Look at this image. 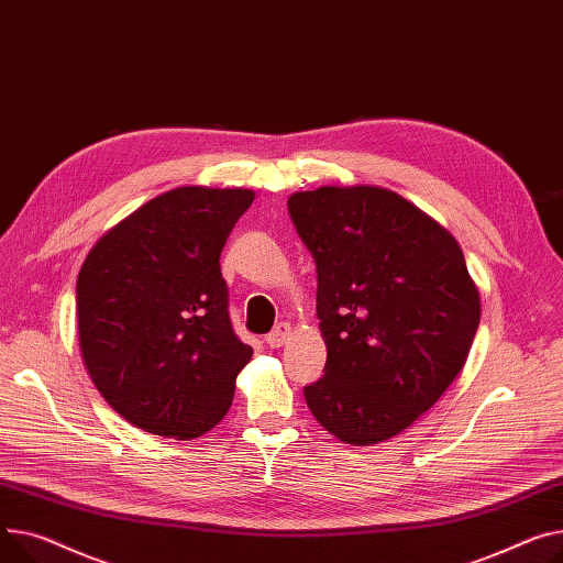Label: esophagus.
<instances>
[{"label":"esophagus","instance_id":"1","mask_svg":"<svg viewBox=\"0 0 563 563\" xmlns=\"http://www.w3.org/2000/svg\"><path fill=\"white\" fill-rule=\"evenodd\" d=\"M289 334H291V325L289 323H278L269 334H267V344L272 346V349H280L287 340H289Z\"/></svg>","mask_w":563,"mask_h":563}]
</instances>
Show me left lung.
Segmentation results:
<instances>
[{
  "label": "left lung",
  "instance_id": "obj_1",
  "mask_svg": "<svg viewBox=\"0 0 563 563\" xmlns=\"http://www.w3.org/2000/svg\"><path fill=\"white\" fill-rule=\"evenodd\" d=\"M317 262L325 376L306 387L340 441L373 445L428 411L464 368L479 291L460 242L378 185H321L287 201Z\"/></svg>",
  "mask_w": 563,
  "mask_h": 563
}]
</instances>
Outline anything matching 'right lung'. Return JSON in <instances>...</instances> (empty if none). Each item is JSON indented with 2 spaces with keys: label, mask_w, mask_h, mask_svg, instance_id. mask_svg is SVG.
Wrapping results in <instances>:
<instances>
[{
  "label": "right lung",
  "mask_w": 563,
  "mask_h": 563,
  "mask_svg": "<svg viewBox=\"0 0 563 563\" xmlns=\"http://www.w3.org/2000/svg\"><path fill=\"white\" fill-rule=\"evenodd\" d=\"M244 187L183 185L108 229L77 278L79 349L131 426L190 441L212 430L253 349L229 319L219 255L253 203Z\"/></svg>",
  "instance_id": "right-lung-1"
}]
</instances>
